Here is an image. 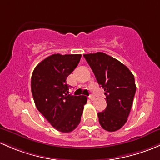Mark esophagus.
<instances>
[{
	"mask_svg": "<svg viewBox=\"0 0 160 160\" xmlns=\"http://www.w3.org/2000/svg\"><path fill=\"white\" fill-rule=\"evenodd\" d=\"M88 98H89V99H91V100H94V99H95V96L91 95H89V96H88Z\"/></svg>",
	"mask_w": 160,
	"mask_h": 160,
	"instance_id": "obj_1",
	"label": "esophagus"
}]
</instances>
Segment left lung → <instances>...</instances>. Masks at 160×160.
<instances>
[{
	"instance_id": "obj_1",
	"label": "left lung",
	"mask_w": 160,
	"mask_h": 160,
	"mask_svg": "<svg viewBox=\"0 0 160 160\" xmlns=\"http://www.w3.org/2000/svg\"><path fill=\"white\" fill-rule=\"evenodd\" d=\"M83 56L106 96V108L98 113L100 125L106 131L118 130L127 121L132 105L136 90L134 75L119 61L103 52Z\"/></svg>"
}]
</instances>
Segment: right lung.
Returning <instances> with one entry per match:
<instances>
[{
  "label": "right lung",
  "mask_w": 160,
  "mask_h": 160,
  "mask_svg": "<svg viewBox=\"0 0 160 160\" xmlns=\"http://www.w3.org/2000/svg\"><path fill=\"white\" fill-rule=\"evenodd\" d=\"M82 55L54 54L41 62L31 75V92L38 110L62 132L73 131L81 121L87 97L68 95L67 77Z\"/></svg>",
  "instance_id": "right-lung-1"
}]
</instances>
